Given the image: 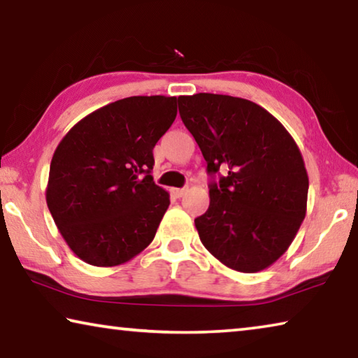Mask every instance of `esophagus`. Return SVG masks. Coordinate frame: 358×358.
Instances as JSON below:
<instances>
[{
    "mask_svg": "<svg viewBox=\"0 0 358 358\" xmlns=\"http://www.w3.org/2000/svg\"><path fill=\"white\" fill-rule=\"evenodd\" d=\"M186 191H187V187H175L173 194H175V196H177V197H183L185 194H186Z\"/></svg>",
    "mask_w": 358,
    "mask_h": 358,
    "instance_id": "1",
    "label": "esophagus"
}]
</instances>
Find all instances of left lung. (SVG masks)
Listing matches in <instances>:
<instances>
[{"label":"left lung","mask_w":358,"mask_h":358,"mask_svg":"<svg viewBox=\"0 0 358 358\" xmlns=\"http://www.w3.org/2000/svg\"><path fill=\"white\" fill-rule=\"evenodd\" d=\"M178 108L211 177L210 207L194 220L201 241L229 268H266L287 251L306 215L310 181L299 147L248 99L199 93L180 96Z\"/></svg>","instance_id":"1"}]
</instances>
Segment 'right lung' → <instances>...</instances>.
I'll list each match as a JSON object with an SVG mask.
<instances>
[{"label": "right lung", "mask_w": 358, "mask_h": 358, "mask_svg": "<svg viewBox=\"0 0 358 358\" xmlns=\"http://www.w3.org/2000/svg\"><path fill=\"white\" fill-rule=\"evenodd\" d=\"M175 117L177 98L131 96L87 115L59 142L47 207L83 262L124 264L153 241L171 203L151 177L153 148Z\"/></svg>", "instance_id": "1"}]
</instances>
